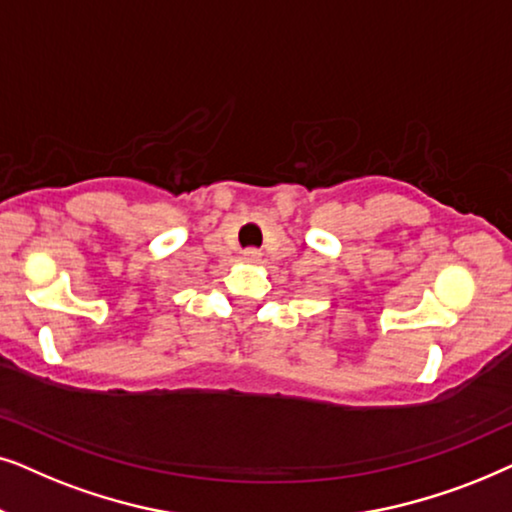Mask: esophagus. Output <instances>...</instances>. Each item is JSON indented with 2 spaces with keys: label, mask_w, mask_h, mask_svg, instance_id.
I'll list each match as a JSON object with an SVG mask.
<instances>
[{
  "label": "esophagus",
  "mask_w": 512,
  "mask_h": 512,
  "mask_svg": "<svg viewBox=\"0 0 512 512\" xmlns=\"http://www.w3.org/2000/svg\"><path fill=\"white\" fill-rule=\"evenodd\" d=\"M243 260L248 262V264H257L262 260V252L257 250V248H248V250H243Z\"/></svg>",
  "instance_id": "esophagus-1"
}]
</instances>
